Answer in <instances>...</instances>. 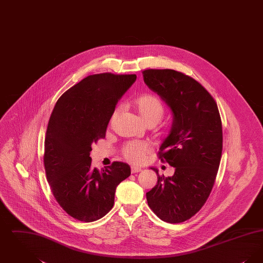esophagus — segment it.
<instances>
[{"label": "esophagus", "mask_w": 263, "mask_h": 263, "mask_svg": "<svg viewBox=\"0 0 263 263\" xmlns=\"http://www.w3.org/2000/svg\"><path fill=\"white\" fill-rule=\"evenodd\" d=\"M140 172H142V168H141V167L136 166V165H132V166H131V173H132V174H136V173H140Z\"/></svg>", "instance_id": "obj_1"}]
</instances>
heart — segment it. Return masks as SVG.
<instances>
[{"mask_svg":"<svg viewBox=\"0 0 263 263\" xmlns=\"http://www.w3.org/2000/svg\"><path fill=\"white\" fill-rule=\"evenodd\" d=\"M133 105L142 119L148 123H159L164 114L163 103L153 95H142L133 101ZM151 152V146L143 141H132L127 143L122 153L131 163H143Z\"/></svg>","mask_w":263,"mask_h":263,"instance_id":"obj_1","label":"heart"}]
</instances>
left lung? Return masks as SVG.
I'll use <instances>...</instances> for the list:
<instances>
[{
	"instance_id": "left-lung-1",
	"label": "left lung",
	"mask_w": 263,
	"mask_h": 263,
	"mask_svg": "<svg viewBox=\"0 0 263 263\" xmlns=\"http://www.w3.org/2000/svg\"><path fill=\"white\" fill-rule=\"evenodd\" d=\"M145 84L173 112L170 134L160 158L175 167L173 176L158 175L147 192L151 209L164 222L181 223L201 209L212 190L223 149V131L217 103L194 79L171 69L145 70Z\"/></svg>"
}]
</instances>
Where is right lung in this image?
<instances>
[{"mask_svg": "<svg viewBox=\"0 0 263 263\" xmlns=\"http://www.w3.org/2000/svg\"><path fill=\"white\" fill-rule=\"evenodd\" d=\"M136 75H90L57 100L46 130L44 166L55 199L70 216L92 222L111 210L117 185L131 175L129 164L91 166V144L105 137L118 100Z\"/></svg>", "mask_w": 263, "mask_h": 263, "instance_id": "obj_1", "label": "right lung"}]
</instances>
